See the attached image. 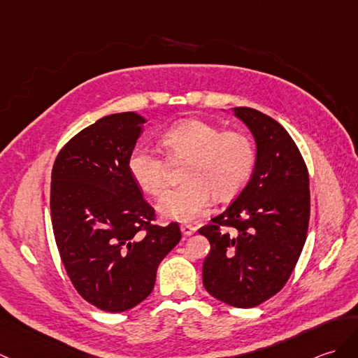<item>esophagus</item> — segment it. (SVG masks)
Returning a JSON list of instances; mask_svg holds the SVG:
<instances>
[{"label":"esophagus","mask_w":358,"mask_h":358,"mask_svg":"<svg viewBox=\"0 0 358 358\" xmlns=\"http://www.w3.org/2000/svg\"><path fill=\"white\" fill-rule=\"evenodd\" d=\"M180 229H181L182 235H185V236H190V235H194L195 231H196V227H195V226H190V224H181Z\"/></svg>","instance_id":"34e87169"}]
</instances>
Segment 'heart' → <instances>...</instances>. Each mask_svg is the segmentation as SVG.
Wrapping results in <instances>:
<instances>
[{
    "instance_id": "obj_1",
    "label": "heart",
    "mask_w": 358,
    "mask_h": 358,
    "mask_svg": "<svg viewBox=\"0 0 358 358\" xmlns=\"http://www.w3.org/2000/svg\"><path fill=\"white\" fill-rule=\"evenodd\" d=\"M166 160L181 166L182 185L171 190L160 206L164 218L194 221L220 199L236 196L250 181L256 163L253 141L239 131L220 127L198 117L182 119L160 137ZM151 149L136 148L128 157V171L136 185L152 198L166 190L168 163Z\"/></svg>"
}]
</instances>
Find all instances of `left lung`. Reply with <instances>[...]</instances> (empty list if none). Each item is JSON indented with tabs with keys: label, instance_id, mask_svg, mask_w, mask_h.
<instances>
[{
	"label": "left lung",
	"instance_id": "1",
	"mask_svg": "<svg viewBox=\"0 0 358 358\" xmlns=\"http://www.w3.org/2000/svg\"><path fill=\"white\" fill-rule=\"evenodd\" d=\"M256 141V164L243 192L198 231L210 243L203 284L218 301L253 308L292 276L308 234L310 178L285 128L253 108H234Z\"/></svg>",
	"mask_w": 358,
	"mask_h": 358
}]
</instances>
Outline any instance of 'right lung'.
I'll return each mask as SVG.
<instances>
[{
    "mask_svg": "<svg viewBox=\"0 0 358 358\" xmlns=\"http://www.w3.org/2000/svg\"><path fill=\"white\" fill-rule=\"evenodd\" d=\"M145 119L119 113L78 132L52 171L50 210L57 250L76 292L108 313L152 293L163 257L181 239L178 222L152 224L155 210L128 171Z\"/></svg>",
    "mask_w": 358,
    "mask_h": 358,
    "instance_id": "right-lung-1",
    "label": "right lung"
}]
</instances>
